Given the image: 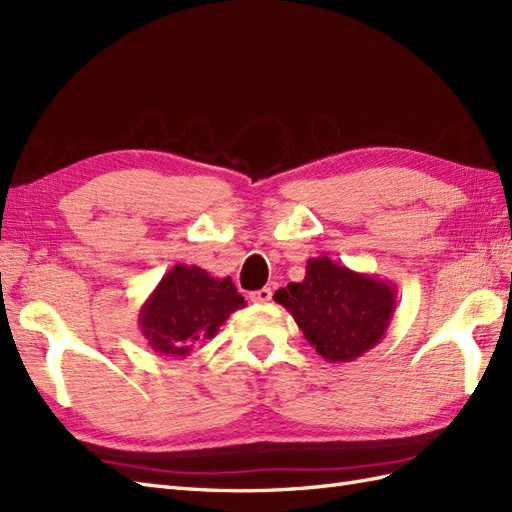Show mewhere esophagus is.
<instances>
[{
  "label": "esophagus",
  "instance_id": "1",
  "mask_svg": "<svg viewBox=\"0 0 512 512\" xmlns=\"http://www.w3.org/2000/svg\"><path fill=\"white\" fill-rule=\"evenodd\" d=\"M270 298H272V290H270V287H261V290H257V292L251 294L253 303H268Z\"/></svg>",
  "mask_w": 512,
  "mask_h": 512
}]
</instances>
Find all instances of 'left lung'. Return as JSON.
Listing matches in <instances>:
<instances>
[{
	"label": "left lung",
	"mask_w": 512,
	"mask_h": 512,
	"mask_svg": "<svg viewBox=\"0 0 512 512\" xmlns=\"http://www.w3.org/2000/svg\"><path fill=\"white\" fill-rule=\"evenodd\" d=\"M274 300L292 313L322 359L350 363L387 333L396 311V287L322 255L309 259L305 279L281 287Z\"/></svg>",
	"instance_id": "left-lung-1"
}]
</instances>
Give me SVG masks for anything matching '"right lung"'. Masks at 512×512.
I'll use <instances>...</instances> for the list:
<instances>
[{
  "mask_svg": "<svg viewBox=\"0 0 512 512\" xmlns=\"http://www.w3.org/2000/svg\"><path fill=\"white\" fill-rule=\"evenodd\" d=\"M246 307L231 279H216L199 266L177 264L140 307L138 326L151 350L186 357L218 333L233 311Z\"/></svg>",
  "mask_w": 512,
  "mask_h": 512,
  "instance_id": "obj_1",
  "label": "right lung"
}]
</instances>
